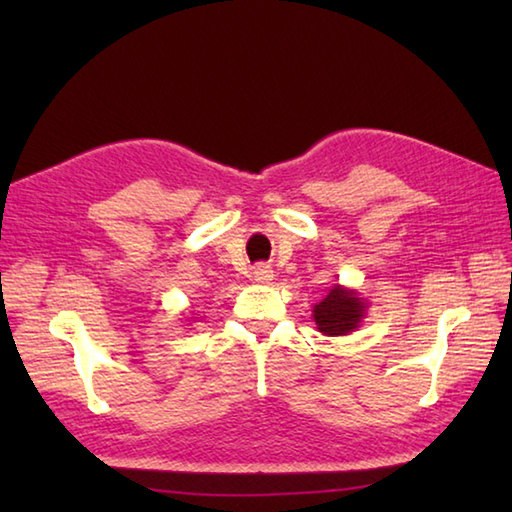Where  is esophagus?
<instances>
[{
  "instance_id": "34e87169",
  "label": "esophagus",
  "mask_w": 512,
  "mask_h": 512,
  "mask_svg": "<svg viewBox=\"0 0 512 512\" xmlns=\"http://www.w3.org/2000/svg\"><path fill=\"white\" fill-rule=\"evenodd\" d=\"M253 279L257 284H268V281H273V270H270L268 264H257L253 268Z\"/></svg>"
}]
</instances>
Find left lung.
<instances>
[{
  "label": "left lung",
  "mask_w": 512,
  "mask_h": 512,
  "mask_svg": "<svg viewBox=\"0 0 512 512\" xmlns=\"http://www.w3.org/2000/svg\"><path fill=\"white\" fill-rule=\"evenodd\" d=\"M314 321L319 325V332L328 336L350 334L358 328V321L363 319L365 303L354 292L334 286L328 297L314 306Z\"/></svg>",
  "instance_id": "obj_1"
}]
</instances>
